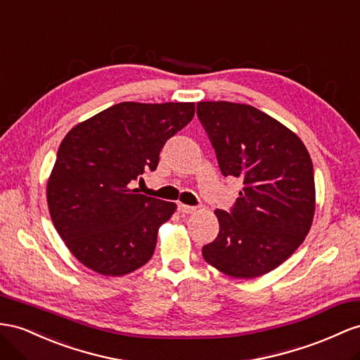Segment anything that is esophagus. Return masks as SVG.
<instances>
[{
    "instance_id": "obj_1",
    "label": "esophagus",
    "mask_w": 360,
    "mask_h": 360,
    "mask_svg": "<svg viewBox=\"0 0 360 360\" xmlns=\"http://www.w3.org/2000/svg\"><path fill=\"white\" fill-rule=\"evenodd\" d=\"M178 211H181V213H186V214H191V213H195L196 208L186 205V204H178Z\"/></svg>"
}]
</instances>
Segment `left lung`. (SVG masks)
I'll list each match as a JSON object with an SVG mask.
<instances>
[{
  "label": "left lung",
  "instance_id": "1",
  "mask_svg": "<svg viewBox=\"0 0 360 360\" xmlns=\"http://www.w3.org/2000/svg\"><path fill=\"white\" fill-rule=\"evenodd\" d=\"M198 118L224 176L243 182L231 210L214 211L220 229L202 255L234 278L268 274L289 259L311 226L310 155L290 129L250 105L199 101Z\"/></svg>",
  "mask_w": 360,
  "mask_h": 360
}]
</instances>
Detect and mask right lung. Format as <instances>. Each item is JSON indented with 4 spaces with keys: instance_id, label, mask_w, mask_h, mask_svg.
<instances>
[{
    "instance_id": "obj_1",
    "label": "right lung",
    "mask_w": 360,
    "mask_h": 360,
    "mask_svg": "<svg viewBox=\"0 0 360 360\" xmlns=\"http://www.w3.org/2000/svg\"><path fill=\"white\" fill-rule=\"evenodd\" d=\"M193 115L195 103L123 101L63 138L47 200L54 228L82 264L120 276L150 260L158 229L176 205L132 187L156 170L165 141Z\"/></svg>"
}]
</instances>
